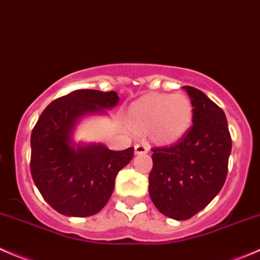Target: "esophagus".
Returning <instances> with one entry per match:
<instances>
[{"label":"esophagus","instance_id":"obj_1","mask_svg":"<svg viewBox=\"0 0 260 260\" xmlns=\"http://www.w3.org/2000/svg\"><path fill=\"white\" fill-rule=\"evenodd\" d=\"M150 151V146L146 142H140L135 146V152L137 155H142V153H147Z\"/></svg>","mask_w":260,"mask_h":260}]
</instances>
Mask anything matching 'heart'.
Masks as SVG:
<instances>
[{
	"label": "heart",
	"mask_w": 260,
	"mask_h": 260,
	"mask_svg": "<svg viewBox=\"0 0 260 260\" xmlns=\"http://www.w3.org/2000/svg\"><path fill=\"white\" fill-rule=\"evenodd\" d=\"M193 107L184 94L151 95L129 109V123L138 132L152 131L160 142H174L190 127Z\"/></svg>",
	"instance_id": "obj_1"
}]
</instances>
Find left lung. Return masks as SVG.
<instances>
[{
  "label": "left lung",
  "mask_w": 260,
  "mask_h": 260,
  "mask_svg": "<svg viewBox=\"0 0 260 260\" xmlns=\"http://www.w3.org/2000/svg\"><path fill=\"white\" fill-rule=\"evenodd\" d=\"M193 107V125L176 143L152 148L148 193L166 217L183 221L202 211L228 175L231 136L218 105L201 90L184 86Z\"/></svg>",
  "instance_id": "left-lung-1"
}]
</instances>
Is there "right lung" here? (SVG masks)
<instances>
[{"instance_id":"right-lung-1","label":"right lung","mask_w":260,"mask_h":260,"mask_svg":"<svg viewBox=\"0 0 260 260\" xmlns=\"http://www.w3.org/2000/svg\"><path fill=\"white\" fill-rule=\"evenodd\" d=\"M119 102L115 91L76 90L50 103L32 128L30 171L45 202L57 212L87 217L109 201L120 169L129 164L133 147L112 151L104 145L72 140L80 118L105 113Z\"/></svg>"}]
</instances>
